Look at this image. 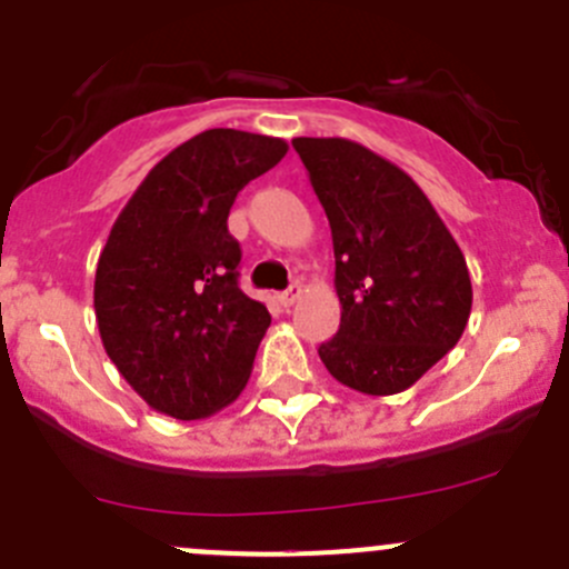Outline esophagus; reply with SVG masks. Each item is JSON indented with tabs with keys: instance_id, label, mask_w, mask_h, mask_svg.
I'll return each instance as SVG.
<instances>
[{
	"instance_id": "1",
	"label": "esophagus",
	"mask_w": 569,
	"mask_h": 569,
	"mask_svg": "<svg viewBox=\"0 0 569 569\" xmlns=\"http://www.w3.org/2000/svg\"><path fill=\"white\" fill-rule=\"evenodd\" d=\"M300 295H302V286H300V283H291L289 289H286V291H280V295H278V300H280V306H286V308H289V306H295L297 300H300Z\"/></svg>"
}]
</instances>
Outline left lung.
I'll return each mask as SVG.
<instances>
[{"label": "left lung", "mask_w": 569, "mask_h": 569, "mask_svg": "<svg viewBox=\"0 0 569 569\" xmlns=\"http://www.w3.org/2000/svg\"><path fill=\"white\" fill-rule=\"evenodd\" d=\"M330 220L341 327L319 347L341 386L391 396L421 380L470 317L468 263L416 181L343 137H297Z\"/></svg>", "instance_id": "1"}]
</instances>
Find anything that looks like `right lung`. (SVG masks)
Returning a JSON list of instances; mask_svg holds the SVG:
<instances>
[{"label": "right lung", "mask_w": 569, "mask_h": 569, "mask_svg": "<svg viewBox=\"0 0 569 569\" xmlns=\"http://www.w3.org/2000/svg\"><path fill=\"white\" fill-rule=\"evenodd\" d=\"M286 151L278 137L200 131L146 176L109 231L93 289L101 341L164 416L206 418L248 386L272 317L239 289L228 214Z\"/></svg>", "instance_id": "right-lung-1"}]
</instances>
